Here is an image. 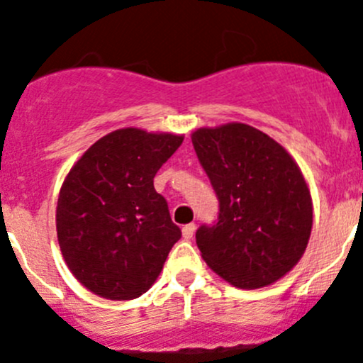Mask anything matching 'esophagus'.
<instances>
[{
	"mask_svg": "<svg viewBox=\"0 0 363 363\" xmlns=\"http://www.w3.org/2000/svg\"><path fill=\"white\" fill-rule=\"evenodd\" d=\"M194 233H196V223H189V225H185L182 229L183 239H192Z\"/></svg>",
	"mask_w": 363,
	"mask_h": 363,
	"instance_id": "esophagus-1",
	"label": "esophagus"
}]
</instances>
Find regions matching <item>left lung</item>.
Segmentation results:
<instances>
[{
	"label": "left lung",
	"mask_w": 363,
	"mask_h": 363,
	"mask_svg": "<svg viewBox=\"0 0 363 363\" xmlns=\"http://www.w3.org/2000/svg\"><path fill=\"white\" fill-rule=\"evenodd\" d=\"M192 145L220 201L216 225L196 233L204 262L242 290L289 274L313 229L311 192L294 157L241 122L199 127Z\"/></svg>",
	"instance_id": "1"
}]
</instances>
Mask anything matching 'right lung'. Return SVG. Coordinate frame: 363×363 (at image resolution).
<instances>
[{
  "instance_id": "1",
  "label": "right lung",
  "mask_w": 363,
  "mask_h": 363,
  "mask_svg": "<svg viewBox=\"0 0 363 363\" xmlns=\"http://www.w3.org/2000/svg\"><path fill=\"white\" fill-rule=\"evenodd\" d=\"M183 134L124 127L82 154L62 182L55 229L62 259L82 286L110 301L147 292L180 229L154 177Z\"/></svg>"
}]
</instances>
